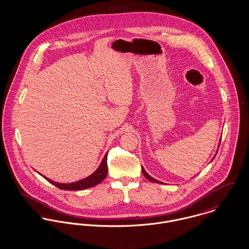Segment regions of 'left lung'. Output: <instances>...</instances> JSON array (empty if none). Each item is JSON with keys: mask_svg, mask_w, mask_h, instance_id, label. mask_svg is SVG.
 <instances>
[{"mask_svg": "<svg viewBox=\"0 0 249 249\" xmlns=\"http://www.w3.org/2000/svg\"><path fill=\"white\" fill-rule=\"evenodd\" d=\"M142 173H143V175H144V177L147 179V180H149V181H154V182H158V183H162V182H160V181H157V180H155V179H153L151 176H149L146 172H145V170L143 169V167H142Z\"/></svg>", "mask_w": 249, "mask_h": 249, "instance_id": "1", "label": "left lung"}]
</instances>
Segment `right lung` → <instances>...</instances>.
<instances>
[{"label":"right lung","instance_id":"1","mask_svg":"<svg viewBox=\"0 0 249 249\" xmlns=\"http://www.w3.org/2000/svg\"><path fill=\"white\" fill-rule=\"evenodd\" d=\"M107 154H108V152L105 155L98 169L93 174H91L90 176H89L88 178L83 179L81 181H75V182H71V183H60V182L52 181L45 176H44V178H45L49 182H51L53 185L59 187L60 189H64V190H82V189L89 188V187H92V186L102 182L106 179V177L107 175Z\"/></svg>","mask_w":249,"mask_h":249}]
</instances>
